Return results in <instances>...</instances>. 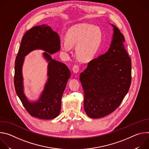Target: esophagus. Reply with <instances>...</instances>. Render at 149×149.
<instances>
[{
	"instance_id": "34e87169",
	"label": "esophagus",
	"mask_w": 149,
	"mask_h": 149,
	"mask_svg": "<svg viewBox=\"0 0 149 149\" xmlns=\"http://www.w3.org/2000/svg\"><path fill=\"white\" fill-rule=\"evenodd\" d=\"M79 66L78 65H74L73 68H72V71L74 73H77L79 72Z\"/></svg>"
}]
</instances>
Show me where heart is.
<instances>
[{
	"mask_svg": "<svg viewBox=\"0 0 149 149\" xmlns=\"http://www.w3.org/2000/svg\"><path fill=\"white\" fill-rule=\"evenodd\" d=\"M102 33L98 27L81 24L71 27L65 35V40L60 44L63 54L70 53L72 46H76L78 56L84 61H89L97 54L101 45Z\"/></svg>",
	"mask_w": 149,
	"mask_h": 149,
	"instance_id": "heart-1",
	"label": "heart"
}]
</instances>
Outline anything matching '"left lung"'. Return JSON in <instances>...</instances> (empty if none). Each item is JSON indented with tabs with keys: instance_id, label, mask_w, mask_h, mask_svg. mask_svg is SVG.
<instances>
[{
	"instance_id": "obj_1",
	"label": "left lung",
	"mask_w": 149,
	"mask_h": 149,
	"mask_svg": "<svg viewBox=\"0 0 149 149\" xmlns=\"http://www.w3.org/2000/svg\"><path fill=\"white\" fill-rule=\"evenodd\" d=\"M111 26L114 33L109 49L90 61L79 75L84 110L93 118L103 117L116 110L131 85V59L123 45L125 39L116 26Z\"/></svg>"
}]
</instances>
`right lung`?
Masks as SVG:
<instances>
[{
	"label": "right lung",
	"instance_id": "1",
	"mask_svg": "<svg viewBox=\"0 0 149 149\" xmlns=\"http://www.w3.org/2000/svg\"><path fill=\"white\" fill-rule=\"evenodd\" d=\"M42 49L49 62L48 81L38 101L30 102L23 93L22 70L24 58L29 52ZM60 49V39L56 32L47 25L36 26L23 36L15 63L14 85L16 93L24 107L33 117L44 120L56 117L61 109V98L71 76L65 64L52 59L51 54Z\"/></svg>",
	"mask_w": 149,
	"mask_h": 149
}]
</instances>
